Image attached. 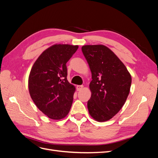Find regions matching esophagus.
Listing matches in <instances>:
<instances>
[{"label": "esophagus", "instance_id": "obj_1", "mask_svg": "<svg viewBox=\"0 0 158 158\" xmlns=\"http://www.w3.org/2000/svg\"><path fill=\"white\" fill-rule=\"evenodd\" d=\"M83 85H78L76 86V89H77L78 91H80L81 89H82L83 88Z\"/></svg>", "mask_w": 158, "mask_h": 158}]
</instances>
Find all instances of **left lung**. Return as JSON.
Returning <instances> with one entry per match:
<instances>
[{"instance_id":"1","label":"left lung","mask_w":158,"mask_h":158,"mask_svg":"<svg viewBox=\"0 0 158 158\" xmlns=\"http://www.w3.org/2000/svg\"><path fill=\"white\" fill-rule=\"evenodd\" d=\"M82 51L92 72L89 113L98 122L111 119L120 111L130 92L131 76L114 52L103 45H84Z\"/></svg>"}]
</instances>
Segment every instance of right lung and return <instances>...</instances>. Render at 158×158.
I'll return each instance as SVG.
<instances>
[{
	"mask_svg": "<svg viewBox=\"0 0 158 158\" xmlns=\"http://www.w3.org/2000/svg\"><path fill=\"white\" fill-rule=\"evenodd\" d=\"M78 48L68 44L52 45L42 52L31 69L30 96L37 108L53 120L64 118L73 104L75 87L67 80L66 64Z\"/></svg>",
	"mask_w": 158,
	"mask_h": 158,
	"instance_id": "1",
	"label": "right lung"
}]
</instances>
